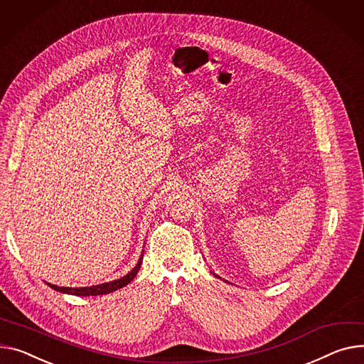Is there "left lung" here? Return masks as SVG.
<instances>
[{
	"instance_id": "obj_1",
	"label": "left lung",
	"mask_w": 364,
	"mask_h": 364,
	"mask_svg": "<svg viewBox=\"0 0 364 364\" xmlns=\"http://www.w3.org/2000/svg\"><path fill=\"white\" fill-rule=\"evenodd\" d=\"M213 275H215V277H218V278H221V277H220V275H216V274H213ZM225 282H227V281H225Z\"/></svg>"
}]
</instances>
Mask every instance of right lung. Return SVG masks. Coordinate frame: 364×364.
I'll return each mask as SVG.
<instances>
[{
	"label": "right lung",
	"mask_w": 364,
	"mask_h": 364,
	"mask_svg": "<svg viewBox=\"0 0 364 364\" xmlns=\"http://www.w3.org/2000/svg\"><path fill=\"white\" fill-rule=\"evenodd\" d=\"M143 262V252L136 263L134 268L124 277H121L118 279H114V281H109V282H104V284H98V285H90V287H80V288H71V287H58V285H54V284H50L46 282L48 287H51L53 289H55V291H60V293H64V294H71V296H102V294H109V293H114L115 289H119L126 287L127 284H130L134 277L137 275L139 269H140V264Z\"/></svg>",
	"instance_id": "add662e5"
}]
</instances>
